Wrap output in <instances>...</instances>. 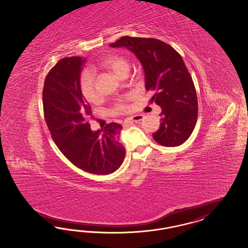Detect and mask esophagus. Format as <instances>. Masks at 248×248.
I'll list each match as a JSON object with an SVG mask.
<instances>
[{"mask_svg":"<svg viewBox=\"0 0 248 248\" xmlns=\"http://www.w3.org/2000/svg\"><path fill=\"white\" fill-rule=\"evenodd\" d=\"M144 119V116L141 114H138V115H134L132 117L127 118L126 121H129V122H138V121H142Z\"/></svg>","mask_w":248,"mask_h":248,"instance_id":"esophagus-1","label":"esophagus"}]
</instances>
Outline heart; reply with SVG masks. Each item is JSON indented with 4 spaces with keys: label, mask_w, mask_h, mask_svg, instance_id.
Instances as JSON below:
<instances>
[{
    "label": "heart",
    "mask_w": 248,
    "mask_h": 248,
    "mask_svg": "<svg viewBox=\"0 0 248 248\" xmlns=\"http://www.w3.org/2000/svg\"><path fill=\"white\" fill-rule=\"evenodd\" d=\"M100 68L110 71L115 76L121 78L124 73H127L129 65L127 60L119 55H108L102 59L99 62ZM79 89L82 96L88 101L93 102L98 98V93L95 87V80L90 71H83L79 77ZM127 109V107L123 100L119 101L114 108V113L119 114L124 112Z\"/></svg>",
    "instance_id": "b5f03b06"
}]
</instances>
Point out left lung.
Instances as JSON below:
<instances>
[{
  "instance_id": "1",
  "label": "left lung",
  "mask_w": 248,
  "mask_h": 248,
  "mask_svg": "<svg viewBox=\"0 0 248 248\" xmlns=\"http://www.w3.org/2000/svg\"><path fill=\"white\" fill-rule=\"evenodd\" d=\"M109 46L133 52L143 67L146 90L156 92L151 101L162 111L153 139L166 147L183 144L196 126L198 108L194 82L182 57L169 44L152 38L124 36Z\"/></svg>"
}]
</instances>
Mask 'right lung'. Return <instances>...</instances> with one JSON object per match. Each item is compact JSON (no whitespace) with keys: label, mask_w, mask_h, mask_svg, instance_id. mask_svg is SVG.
I'll list each match as a JSON object with an SVG mask.
<instances>
[{"label":"right lung","mask_w":248,"mask_h":248,"mask_svg":"<svg viewBox=\"0 0 248 248\" xmlns=\"http://www.w3.org/2000/svg\"><path fill=\"white\" fill-rule=\"evenodd\" d=\"M86 58H63L44 81L43 111L58 148L78 169L96 175L115 172L124 160L126 149L119 140L122 127L109 123L92 131L87 119L91 106L79 89Z\"/></svg>","instance_id":"obj_1"}]
</instances>
